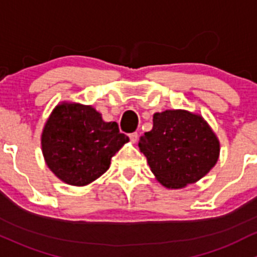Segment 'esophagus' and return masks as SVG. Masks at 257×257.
Masks as SVG:
<instances>
[{"label":"esophagus","instance_id":"esophagus-1","mask_svg":"<svg viewBox=\"0 0 257 257\" xmlns=\"http://www.w3.org/2000/svg\"><path fill=\"white\" fill-rule=\"evenodd\" d=\"M130 137V141L132 142V144H135V142L137 141V139H139V135H137V132H132V134L128 135Z\"/></svg>","mask_w":257,"mask_h":257}]
</instances>
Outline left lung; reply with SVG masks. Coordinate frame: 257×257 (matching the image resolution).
I'll return each mask as SVG.
<instances>
[{
    "label": "left lung",
    "mask_w": 257,
    "mask_h": 257,
    "mask_svg": "<svg viewBox=\"0 0 257 257\" xmlns=\"http://www.w3.org/2000/svg\"><path fill=\"white\" fill-rule=\"evenodd\" d=\"M156 179L179 189L202 179L216 165L220 142L199 113L166 110L153 115V127L139 142Z\"/></svg>",
    "instance_id": "obj_1"
}]
</instances>
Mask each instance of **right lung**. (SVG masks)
<instances>
[{
  "label": "right lung",
  "mask_w": 257,
  "mask_h": 257,
  "mask_svg": "<svg viewBox=\"0 0 257 257\" xmlns=\"http://www.w3.org/2000/svg\"><path fill=\"white\" fill-rule=\"evenodd\" d=\"M128 142L116 122H105L90 105L62 102L52 111L42 132L44 161L64 183L83 187L110 167L111 157Z\"/></svg>",
  "instance_id": "1"
}]
</instances>
